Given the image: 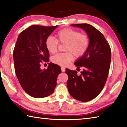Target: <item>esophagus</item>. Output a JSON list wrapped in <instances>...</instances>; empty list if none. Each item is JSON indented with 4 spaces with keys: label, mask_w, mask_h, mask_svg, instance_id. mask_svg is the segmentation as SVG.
I'll use <instances>...</instances> for the list:
<instances>
[{
    "label": "esophagus",
    "mask_w": 127,
    "mask_h": 127,
    "mask_svg": "<svg viewBox=\"0 0 127 127\" xmlns=\"http://www.w3.org/2000/svg\"><path fill=\"white\" fill-rule=\"evenodd\" d=\"M61 71L63 72H65V68H64V67H61Z\"/></svg>",
    "instance_id": "34e87169"
}]
</instances>
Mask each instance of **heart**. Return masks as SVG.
I'll list each match as a JSON object with an SVG mask.
<instances>
[{"mask_svg":"<svg viewBox=\"0 0 127 127\" xmlns=\"http://www.w3.org/2000/svg\"><path fill=\"white\" fill-rule=\"evenodd\" d=\"M58 42L65 44L64 53H60L52 58L53 63L66 66L76 58L83 56L88 49L90 38L86 33H83L71 28H66L59 31L56 35V39L49 36L46 40V48L50 53L54 54L58 50Z\"/></svg>","mask_w":127,"mask_h":127,"instance_id":"1","label":"heart"}]
</instances>
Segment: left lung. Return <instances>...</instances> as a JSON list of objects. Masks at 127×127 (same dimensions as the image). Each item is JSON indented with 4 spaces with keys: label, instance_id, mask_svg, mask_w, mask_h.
Returning <instances> with one entry per match:
<instances>
[{
    "label": "left lung",
    "instance_id": "8db88e82",
    "mask_svg": "<svg viewBox=\"0 0 127 127\" xmlns=\"http://www.w3.org/2000/svg\"><path fill=\"white\" fill-rule=\"evenodd\" d=\"M86 32L90 38L86 52L75 62L78 67L84 69L80 75L77 71L66 69L68 76L67 85L74 99L88 102L96 97L105 85L111 62V49L102 33L89 24H72Z\"/></svg>",
    "mask_w": 127,
    "mask_h": 127
}]
</instances>
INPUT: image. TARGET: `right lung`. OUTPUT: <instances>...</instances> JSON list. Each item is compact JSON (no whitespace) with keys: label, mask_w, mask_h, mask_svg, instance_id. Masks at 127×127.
Masks as SVG:
<instances>
[{"label":"right lung","mask_w":127,"mask_h":127,"mask_svg":"<svg viewBox=\"0 0 127 127\" xmlns=\"http://www.w3.org/2000/svg\"><path fill=\"white\" fill-rule=\"evenodd\" d=\"M58 26L32 25L19 33L17 40L13 53L16 74L22 88L32 97L52 94L61 72L60 67L52 63L46 69L40 68L42 63L49 61L46 40Z\"/></svg>","instance_id":"obj_1"}]
</instances>
